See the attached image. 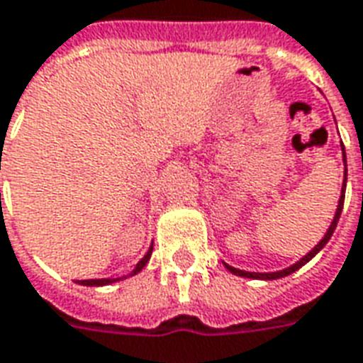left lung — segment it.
Wrapping results in <instances>:
<instances>
[{"instance_id": "8db88e82", "label": "left lung", "mask_w": 363, "mask_h": 363, "mask_svg": "<svg viewBox=\"0 0 363 363\" xmlns=\"http://www.w3.org/2000/svg\"><path fill=\"white\" fill-rule=\"evenodd\" d=\"M340 147H342V161H345V181H342V189H340V198H339V206H337V211H335V217H333L331 225H329V229H327V233H325V236L319 240L313 248L306 254L304 257H300L296 264H292L291 267H284V269L281 271H273V273H254V271H242V269H236V267H233V265L225 264L223 262V265L227 267V269L233 273V275H238V277H246V279H262V281H273V279H281V277H286V275H291V273H294L296 269H300L302 265H306L308 262H310L311 257L315 256L318 252H321V250L325 248V244L331 240L333 233H335V229H337V223H339L340 219V213H342V206H345V192H346V173H348V169H346V154H345V146L340 144Z\"/></svg>"}]
</instances>
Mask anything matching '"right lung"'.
Masks as SVG:
<instances>
[{
	"mask_svg": "<svg viewBox=\"0 0 363 363\" xmlns=\"http://www.w3.org/2000/svg\"><path fill=\"white\" fill-rule=\"evenodd\" d=\"M152 250H154V244L150 246V250L146 252V256L142 257L140 262L136 264V267H134L128 275H125V277H117V279H86V281H79V284H86V286H106V284H111V283H117V281H123V279L127 277H133V275H136V273H140L144 267H146V264L150 262V256H152Z\"/></svg>",
	"mask_w": 363,
	"mask_h": 363,
	"instance_id": "1",
	"label": "right lung"
}]
</instances>
